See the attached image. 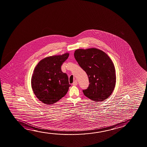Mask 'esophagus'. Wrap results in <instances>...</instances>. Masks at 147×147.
<instances>
[{"label": "esophagus", "instance_id": "obj_1", "mask_svg": "<svg viewBox=\"0 0 147 147\" xmlns=\"http://www.w3.org/2000/svg\"><path fill=\"white\" fill-rule=\"evenodd\" d=\"M77 85H78V81L76 80L74 81V83H72V85H74V86H77Z\"/></svg>", "mask_w": 147, "mask_h": 147}]
</instances>
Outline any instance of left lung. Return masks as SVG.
I'll return each mask as SVG.
<instances>
[{
  "label": "left lung",
  "instance_id": "left-lung-1",
  "mask_svg": "<svg viewBox=\"0 0 147 147\" xmlns=\"http://www.w3.org/2000/svg\"><path fill=\"white\" fill-rule=\"evenodd\" d=\"M76 60L89 78V87L83 90L94 101H104L113 92L116 83L115 69L107 54L97 48L75 51Z\"/></svg>",
  "mask_w": 147,
  "mask_h": 147
}]
</instances>
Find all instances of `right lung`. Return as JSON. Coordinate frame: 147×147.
Listing matches in <instances>:
<instances>
[{"label": "right lung", "mask_w": 147, "mask_h": 147, "mask_svg": "<svg viewBox=\"0 0 147 147\" xmlns=\"http://www.w3.org/2000/svg\"><path fill=\"white\" fill-rule=\"evenodd\" d=\"M69 53L49 56L40 61L34 70L31 85L40 101L47 105L56 103L65 95L71 85L67 75L61 71Z\"/></svg>", "instance_id": "add662e5"}]
</instances>
